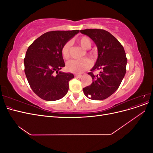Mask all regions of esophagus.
Returning <instances> with one entry per match:
<instances>
[{
    "label": "esophagus",
    "instance_id": "34e87169",
    "mask_svg": "<svg viewBox=\"0 0 153 153\" xmlns=\"http://www.w3.org/2000/svg\"><path fill=\"white\" fill-rule=\"evenodd\" d=\"M75 76L76 78H80L82 76V75H75Z\"/></svg>",
    "mask_w": 153,
    "mask_h": 153
}]
</instances>
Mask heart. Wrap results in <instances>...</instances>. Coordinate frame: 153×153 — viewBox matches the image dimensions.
<instances>
[{
    "instance_id": "obj_1",
    "label": "heart",
    "mask_w": 153,
    "mask_h": 153,
    "mask_svg": "<svg viewBox=\"0 0 153 153\" xmlns=\"http://www.w3.org/2000/svg\"><path fill=\"white\" fill-rule=\"evenodd\" d=\"M77 42L81 47L85 50L89 49L91 47L92 41L87 36H82L77 39ZM70 47L69 43L64 44L61 48V55L64 59L68 60L70 57ZM91 65V62L89 59H84L82 60H72L66 64V69L73 73H81L89 69Z\"/></svg>"
}]
</instances>
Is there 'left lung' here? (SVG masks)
Masks as SVG:
<instances>
[{"label":"left lung","instance_id":"8db88e82","mask_svg":"<svg viewBox=\"0 0 153 153\" xmlns=\"http://www.w3.org/2000/svg\"><path fill=\"white\" fill-rule=\"evenodd\" d=\"M80 32L89 37L98 48V57L91 72L92 84L83 89L89 99L102 100L108 98L117 91L126 71L127 58L123 45L108 31L89 29ZM100 70L99 75L93 72Z\"/></svg>","mask_w":153,"mask_h":153}]
</instances>
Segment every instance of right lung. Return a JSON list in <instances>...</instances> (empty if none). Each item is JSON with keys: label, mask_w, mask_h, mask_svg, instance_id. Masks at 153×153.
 Returning <instances> with one entry per match:
<instances>
[{"label": "right lung", "mask_w": 153, "mask_h": 153, "mask_svg": "<svg viewBox=\"0 0 153 153\" xmlns=\"http://www.w3.org/2000/svg\"><path fill=\"white\" fill-rule=\"evenodd\" d=\"M78 32V30L47 32L27 49L24 58L25 73L32 90L40 98L55 101L67 94L69 82L74 75L59 71L65 66L61 48Z\"/></svg>", "instance_id": "1"}]
</instances>
